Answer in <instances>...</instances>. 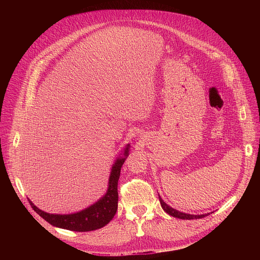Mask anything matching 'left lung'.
Listing matches in <instances>:
<instances>
[{"mask_svg":"<svg viewBox=\"0 0 260 260\" xmlns=\"http://www.w3.org/2000/svg\"><path fill=\"white\" fill-rule=\"evenodd\" d=\"M159 202H160V205H161V208L171 216L173 217H176V218H179V219H200V218H204L206 216H208V214H204V215H191V214H185V213H182V212H179L173 208H171L170 206H168L162 200L161 198L159 197Z\"/></svg>","mask_w":260,"mask_h":260,"instance_id":"8db88e82","label":"left lung"}]
</instances>
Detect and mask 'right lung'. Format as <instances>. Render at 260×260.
<instances>
[{"label": "right lung", "instance_id": "1", "mask_svg": "<svg viewBox=\"0 0 260 260\" xmlns=\"http://www.w3.org/2000/svg\"><path fill=\"white\" fill-rule=\"evenodd\" d=\"M128 148L129 145H127L125 148L123 154L124 157L118 158L112 167L107 193L99 202H96L89 208L74 214L54 215L43 212L42 210L37 208L28 200L30 207L36 213H38L43 219H45L48 223L56 228L73 232H91L102 229L103 226L108 224L116 214L118 206L117 185L121 167L125 161L126 156L128 155Z\"/></svg>", "mask_w": 260, "mask_h": 260}]
</instances>
